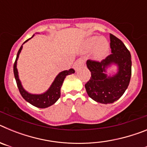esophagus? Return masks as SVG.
I'll list each match as a JSON object with an SVG mask.
<instances>
[{
  "label": "esophagus",
  "instance_id": "obj_1",
  "mask_svg": "<svg viewBox=\"0 0 147 147\" xmlns=\"http://www.w3.org/2000/svg\"><path fill=\"white\" fill-rule=\"evenodd\" d=\"M84 65V60L82 59H79L74 62V68L76 71H77L80 67Z\"/></svg>",
  "mask_w": 147,
  "mask_h": 147
}]
</instances>
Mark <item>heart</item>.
<instances>
[{
	"label": "heart",
	"mask_w": 147,
	"mask_h": 147,
	"mask_svg": "<svg viewBox=\"0 0 147 147\" xmlns=\"http://www.w3.org/2000/svg\"><path fill=\"white\" fill-rule=\"evenodd\" d=\"M93 51V58L96 61L105 59L110 51V43L106 39L98 36H92L84 40L82 51L90 52Z\"/></svg>",
	"instance_id": "1"
}]
</instances>
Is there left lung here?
<instances>
[{
    "label": "left lung",
    "mask_w": 147,
    "mask_h": 147,
    "mask_svg": "<svg viewBox=\"0 0 147 147\" xmlns=\"http://www.w3.org/2000/svg\"><path fill=\"white\" fill-rule=\"evenodd\" d=\"M112 54L102 62L88 60L87 67L91 77L85 84L89 97L101 104H112L124 94L128 88L132 73L131 55L121 40L110 35ZM117 69L113 75H107L111 67Z\"/></svg>",
    "instance_id": "obj_1"
}]
</instances>
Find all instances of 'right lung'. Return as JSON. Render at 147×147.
Masks as SVG:
<instances>
[{
  "mask_svg": "<svg viewBox=\"0 0 147 147\" xmlns=\"http://www.w3.org/2000/svg\"><path fill=\"white\" fill-rule=\"evenodd\" d=\"M34 36V34L32 36L31 38L28 39L26 41L23 42V45L27 41L32 38ZM23 45H21V47L20 48L19 51H18V54H17V57L15 59V64H14V75H15V80H16L17 85H18V88L19 89L20 94H21L22 97L24 99L32 105L34 107H37L38 108H46L54 103L60 97V89L62 85V83L64 82V80L67 76L72 74H74L75 71L74 69H70L68 71H63L59 72L57 74V76H56L54 79V82L51 83V86L49 87V89L45 92L42 93H40V94H36V93H31L26 90L24 88L22 85L21 81H20V78H19V74H18V71L17 68V63H18V59L19 58V55H20V52H21L22 49H23Z\"/></svg>",
  "mask_w": 147,
  "mask_h": 147,
  "instance_id": "add662e5",
  "label": "right lung"
}]
</instances>
